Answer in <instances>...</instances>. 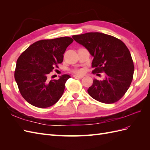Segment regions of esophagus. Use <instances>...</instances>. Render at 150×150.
<instances>
[{
  "instance_id": "esophagus-1",
  "label": "esophagus",
  "mask_w": 150,
  "mask_h": 150,
  "mask_svg": "<svg viewBox=\"0 0 150 150\" xmlns=\"http://www.w3.org/2000/svg\"><path fill=\"white\" fill-rule=\"evenodd\" d=\"M83 76H78V75H74V78L76 79H82L83 78Z\"/></svg>"
}]
</instances>
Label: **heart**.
I'll use <instances>...</instances> for the list:
<instances>
[{"label":"heart","mask_w":150,"mask_h":150,"mask_svg":"<svg viewBox=\"0 0 150 150\" xmlns=\"http://www.w3.org/2000/svg\"><path fill=\"white\" fill-rule=\"evenodd\" d=\"M73 72L76 74H83L84 73V69H74L73 71Z\"/></svg>","instance_id":"1"}]
</instances>
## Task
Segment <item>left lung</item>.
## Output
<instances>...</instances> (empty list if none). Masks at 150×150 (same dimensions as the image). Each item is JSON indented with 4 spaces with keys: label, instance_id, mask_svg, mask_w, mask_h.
I'll return each mask as SVG.
<instances>
[{
    "label": "left lung",
    "instance_id": "1",
    "mask_svg": "<svg viewBox=\"0 0 150 150\" xmlns=\"http://www.w3.org/2000/svg\"><path fill=\"white\" fill-rule=\"evenodd\" d=\"M72 38L94 57L93 73L106 74L103 81L94 79L88 89L90 96L106 104L118 101L133 78L134 66L128 48L120 39L100 33L75 35Z\"/></svg>",
    "mask_w": 150,
    "mask_h": 150
}]
</instances>
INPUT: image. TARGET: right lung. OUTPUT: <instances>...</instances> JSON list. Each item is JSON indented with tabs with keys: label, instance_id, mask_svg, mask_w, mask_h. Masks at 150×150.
I'll return each mask as SVG.
<instances>
[{
	"label": "right lung",
	"instance_id": "add662e5",
	"mask_svg": "<svg viewBox=\"0 0 150 150\" xmlns=\"http://www.w3.org/2000/svg\"><path fill=\"white\" fill-rule=\"evenodd\" d=\"M73 40L69 37L38 40L21 54L17 60L14 78L26 101L44 108L59 100L71 76L64 74L59 79L48 81L47 76L62 62L63 54Z\"/></svg>",
	"mask_w": 150,
	"mask_h": 150
}]
</instances>
